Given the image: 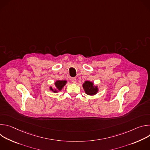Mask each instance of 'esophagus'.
<instances>
[{
    "label": "esophagus",
    "instance_id": "1",
    "mask_svg": "<svg viewBox=\"0 0 150 150\" xmlns=\"http://www.w3.org/2000/svg\"><path fill=\"white\" fill-rule=\"evenodd\" d=\"M71 81H72V82H73V83H76V79L75 78H72L71 79Z\"/></svg>",
    "mask_w": 150,
    "mask_h": 150
}]
</instances>
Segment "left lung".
I'll use <instances>...</instances> for the list:
<instances>
[{"mask_svg": "<svg viewBox=\"0 0 150 150\" xmlns=\"http://www.w3.org/2000/svg\"><path fill=\"white\" fill-rule=\"evenodd\" d=\"M82 87L85 93L87 95L91 96H93L97 94L99 90L98 85H96L93 82L88 81H85L83 83Z\"/></svg>", "mask_w": 150, "mask_h": 150, "instance_id": "obj_1", "label": "left lung"}]
</instances>
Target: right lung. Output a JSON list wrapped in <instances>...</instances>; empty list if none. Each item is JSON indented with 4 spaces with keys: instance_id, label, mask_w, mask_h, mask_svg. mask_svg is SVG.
Wrapping results in <instances>:
<instances>
[{
    "instance_id": "obj_1",
    "label": "right lung",
    "mask_w": 150,
    "mask_h": 150,
    "mask_svg": "<svg viewBox=\"0 0 150 150\" xmlns=\"http://www.w3.org/2000/svg\"><path fill=\"white\" fill-rule=\"evenodd\" d=\"M67 82H68L66 80H57L54 82V88H53L52 86H50L49 88L52 92L57 93L62 90Z\"/></svg>"
}]
</instances>
